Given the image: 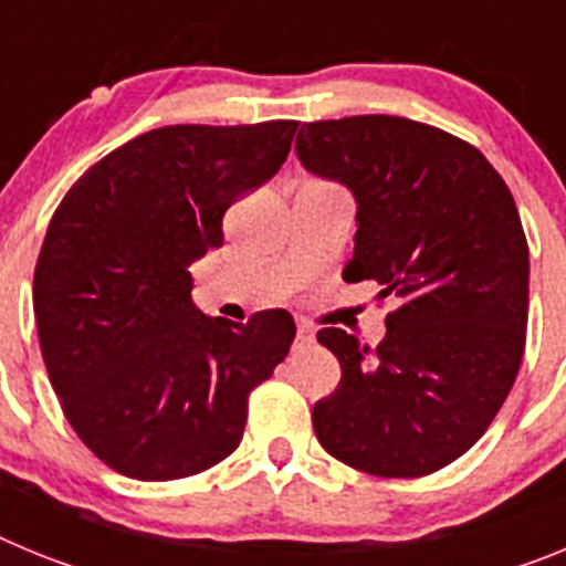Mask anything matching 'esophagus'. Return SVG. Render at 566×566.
Returning a JSON list of instances; mask_svg holds the SVG:
<instances>
[{"label": "esophagus", "instance_id": "esophagus-1", "mask_svg": "<svg viewBox=\"0 0 566 566\" xmlns=\"http://www.w3.org/2000/svg\"><path fill=\"white\" fill-rule=\"evenodd\" d=\"M314 343V328L308 323H297V345H312Z\"/></svg>", "mask_w": 566, "mask_h": 566}]
</instances>
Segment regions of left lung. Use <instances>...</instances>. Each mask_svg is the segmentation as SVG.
Instances as JSON below:
<instances>
[{"label":"left lung","instance_id":"1","mask_svg":"<svg viewBox=\"0 0 566 566\" xmlns=\"http://www.w3.org/2000/svg\"><path fill=\"white\" fill-rule=\"evenodd\" d=\"M294 149L357 198L343 280L397 300L377 348L317 332L343 377L314 402V433L363 473L428 476L482 439L516 382L530 294L516 201L473 144L399 115L303 124Z\"/></svg>","mask_w":566,"mask_h":566}]
</instances>
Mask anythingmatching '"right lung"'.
<instances>
[{
  "label": "right lung",
  "mask_w": 566,
  "mask_h": 566,
  "mask_svg": "<svg viewBox=\"0 0 566 566\" xmlns=\"http://www.w3.org/2000/svg\"><path fill=\"white\" fill-rule=\"evenodd\" d=\"M294 129H149L93 164L50 218L33 272L50 385L78 439L124 476L169 482L227 459L249 394L286 359L292 314L203 317L189 266L223 247L227 209L277 172Z\"/></svg>",
  "instance_id": "1"
}]
</instances>
